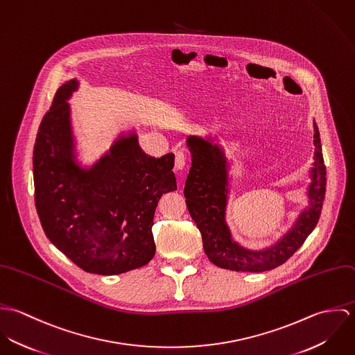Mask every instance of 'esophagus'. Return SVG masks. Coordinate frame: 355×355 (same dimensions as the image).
I'll use <instances>...</instances> for the list:
<instances>
[{"mask_svg": "<svg viewBox=\"0 0 355 355\" xmlns=\"http://www.w3.org/2000/svg\"><path fill=\"white\" fill-rule=\"evenodd\" d=\"M175 154H176V157H175V168L178 171H182L186 166V154H184L183 150H178Z\"/></svg>", "mask_w": 355, "mask_h": 355, "instance_id": "34e87169", "label": "esophagus"}]
</instances>
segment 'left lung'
I'll use <instances>...</instances> for the list:
<instances>
[{
	"label": "left lung",
	"instance_id": "left-lung-1",
	"mask_svg": "<svg viewBox=\"0 0 355 355\" xmlns=\"http://www.w3.org/2000/svg\"><path fill=\"white\" fill-rule=\"evenodd\" d=\"M313 144L315 149L309 186L310 205L276 245L262 252H252L232 241L225 223L228 172L223 149L202 138H187L193 164L184 186L186 205L201 231L205 254L214 265L236 272H265L284 263L304 245L318 223L327 184V169L315 123Z\"/></svg>",
	"mask_w": 355,
	"mask_h": 355
}]
</instances>
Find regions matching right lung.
Instances as JSON below:
<instances>
[{
	"label": "right lung",
	"instance_id": "right-lung-1",
	"mask_svg": "<svg viewBox=\"0 0 355 355\" xmlns=\"http://www.w3.org/2000/svg\"><path fill=\"white\" fill-rule=\"evenodd\" d=\"M65 82L44 116L33 155L35 206L51 243L89 273L120 275L155 253L153 217L159 197L176 190L175 154L161 158L121 135L90 169L75 162Z\"/></svg>",
	"mask_w": 355,
	"mask_h": 355
}]
</instances>
